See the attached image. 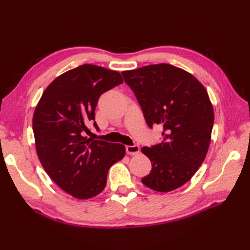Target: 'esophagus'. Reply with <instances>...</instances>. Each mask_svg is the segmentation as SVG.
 Listing matches in <instances>:
<instances>
[{
    "label": "esophagus",
    "mask_w": 250,
    "mask_h": 250,
    "mask_svg": "<svg viewBox=\"0 0 250 250\" xmlns=\"http://www.w3.org/2000/svg\"><path fill=\"white\" fill-rule=\"evenodd\" d=\"M125 149H126V153L130 155H135L140 152V147L139 145H135V144L132 146H126Z\"/></svg>",
    "instance_id": "esophagus-1"
}]
</instances>
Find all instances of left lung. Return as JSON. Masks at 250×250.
Segmentation results:
<instances>
[{
	"label": "left lung",
	"instance_id": "8db88e82",
	"mask_svg": "<svg viewBox=\"0 0 250 250\" xmlns=\"http://www.w3.org/2000/svg\"><path fill=\"white\" fill-rule=\"evenodd\" d=\"M150 128L163 126V141L143 147L152 164L146 187L170 192L185 185L208 153L214 109L207 89L193 75L168 63L122 72Z\"/></svg>",
	"mask_w": 250,
	"mask_h": 250
}]
</instances>
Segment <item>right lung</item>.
Wrapping results in <instances>:
<instances>
[{"label":"right lung","instance_id":"add662e5","mask_svg":"<svg viewBox=\"0 0 250 250\" xmlns=\"http://www.w3.org/2000/svg\"><path fill=\"white\" fill-rule=\"evenodd\" d=\"M120 73L82 64L58 76L35 108L32 127L36 152L54 183L78 199L103 191L111 166L125 155L122 144L87 139V125L99 130L95 109L100 96L119 84Z\"/></svg>","mask_w":250,"mask_h":250}]
</instances>
